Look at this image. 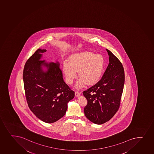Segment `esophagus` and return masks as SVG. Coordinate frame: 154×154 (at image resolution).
I'll use <instances>...</instances> for the list:
<instances>
[{"mask_svg": "<svg viewBox=\"0 0 154 154\" xmlns=\"http://www.w3.org/2000/svg\"><path fill=\"white\" fill-rule=\"evenodd\" d=\"M80 94H81L80 92H78V91H75V96H76V97L79 96L80 95Z\"/></svg>", "mask_w": 154, "mask_h": 154, "instance_id": "esophagus-1", "label": "esophagus"}]
</instances>
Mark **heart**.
Here are the masks:
<instances>
[{"label":"heart","mask_w":154,"mask_h":154,"mask_svg":"<svg viewBox=\"0 0 154 154\" xmlns=\"http://www.w3.org/2000/svg\"><path fill=\"white\" fill-rule=\"evenodd\" d=\"M104 67V60L102 55H95L92 52L75 54L70 57V62L63 63V71L68 84H73L78 78V71L81 79L76 87L80 89L87 83L89 85L97 83L100 79Z\"/></svg>","instance_id":"obj_1"}]
</instances>
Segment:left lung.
<instances>
[{
  "instance_id": "left-lung-1",
  "label": "left lung",
  "mask_w": 154,
  "mask_h": 154,
  "mask_svg": "<svg viewBox=\"0 0 154 154\" xmlns=\"http://www.w3.org/2000/svg\"><path fill=\"white\" fill-rule=\"evenodd\" d=\"M106 51L109 63L103 76L83 92L88 101L85 115L90 121L99 125L109 121L118 110L125 82L122 64L110 51Z\"/></svg>"
}]
</instances>
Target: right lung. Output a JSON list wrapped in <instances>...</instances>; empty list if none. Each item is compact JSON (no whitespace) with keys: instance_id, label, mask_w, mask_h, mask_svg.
Masks as SVG:
<instances>
[{"instance_id":"right-lung-1","label":"right lung","mask_w":154,"mask_h":154,"mask_svg":"<svg viewBox=\"0 0 154 154\" xmlns=\"http://www.w3.org/2000/svg\"><path fill=\"white\" fill-rule=\"evenodd\" d=\"M45 50L37 49L25 64L23 79L28 105L38 118L47 123H54L65 115L67 103L75 93L63 80L59 63L41 60ZM48 68L44 72L41 66Z\"/></svg>"}]
</instances>
